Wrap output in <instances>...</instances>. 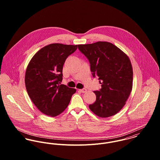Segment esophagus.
<instances>
[{
    "label": "esophagus",
    "mask_w": 160,
    "mask_h": 160,
    "mask_svg": "<svg viewBox=\"0 0 160 160\" xmlns=\"http://www.w3.org/2000/svg\"><path fill=\"white\" fill-rule=\"evenodd\" d=\"M79 91L81 92H82V93H85V92H87V90H86V89H79Z\"/></svg>",
    "instance_id": "obj_1"
}]
</instances>
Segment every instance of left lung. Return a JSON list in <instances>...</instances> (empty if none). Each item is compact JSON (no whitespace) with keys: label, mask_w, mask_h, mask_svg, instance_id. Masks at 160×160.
<instances>
[{"label":"left lung","mask_w":160,"mask_h":160,"mask_svg":"<svg viewBox=\"0 0 160 160\" xmlns=\"http://www.w3.org/2000/svg\"><path fill=\"white\" fill-rule=\"evenodd\" d=\"M78 48L88 58L93 76H98L102 84L99 91H93L96 100L89 105L90 110L102 118L118 113L132 89L133 70L129 57L108 42L79 44Z\"/></svg>","instance_id":"1"}]
</instances>
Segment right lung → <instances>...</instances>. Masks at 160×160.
<instances>
[{
  "label": "right lung",
  "instance_id": "obj_1",
  "mask_svg": "<svg viewBox=\"0 0 160 160\" xmlns=\"http://www.w3.org/2000/svg\"><path fill=\"white\" fill-rule=\"evenodd\" d=\"M78 45L51 44L38 51L31 59L25 72V86L32 103L42 113L51 117L67 108L76 90L60 84L63 66Z\"/></svg>",
  "mask_w": 160,
  "mask_h": 160
}]
</instances>
